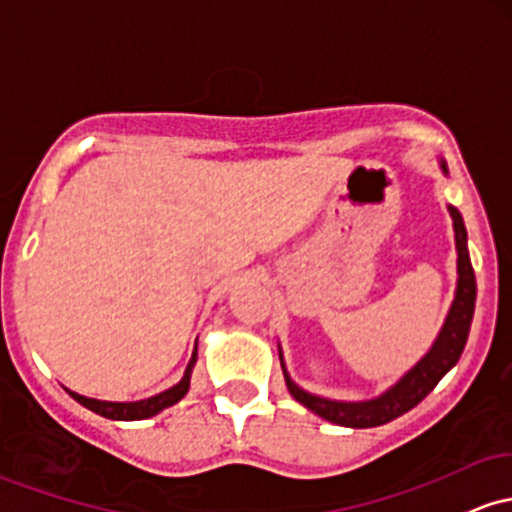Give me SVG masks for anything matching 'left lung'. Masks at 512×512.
Masks as SVG:
<instances>
[{
  "mask_svg": "<svg viewBox=\"0 0 512 512\" xmlns=\"http://www.w3.org/2000/svg\"><path fill=\"white\" fill-rule=\"evenodd\" d=\"M440 170L442 174H447L445 160H440ZM447 211L452 216L454 245H457V289H454V299L447 311L445 323H442L440 333H437L430 350L396 384L389 386L384 393H379V396L369 398V401H335V398L316 396V393L301 389L291 379L289 372H286L282 347H279V362H282L286 389H289L291 396L301 406H306L308 411L320 415L328 423L342 425V428H376V425L391 423L393 418H398V415L408 413L411 408L418 406L435 389L437 381L459 362L466 338H469L471 318H474L476 277L469 260V247H466V228L462 213L454 209V206H447Z\"/></svg>",
  "mask_w": 512,
  "mask_h": 512,
  "instance_id": "1",
  "label": "left lung"
}]
</instances>
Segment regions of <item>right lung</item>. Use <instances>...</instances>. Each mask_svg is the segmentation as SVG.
<instances>
[{"instance_id": "right-lung-1", "label": "right lung", "mask_w": 512, "mask_h": 512, "mask_svg": "<svg viewBox=\"0 0 512 512\" xmlns=\"http://www.w3.org/2000/svg\"><path fill=\"white\" fill-rule=\"evenodd\" d=\"M194 364H196V345L192 352V359H189L187 369H184V376L179 379V384H174L172 389L155 393V396L143 398V401H99V398H87L82 393H75L67 389L72 398L77 403H82L84 408L94 411L101 418H109V420H145V418H153L165 408L174 406L177 401H182L189 391V381H192V372H194Z\"/></svg>"}]
</instances>
